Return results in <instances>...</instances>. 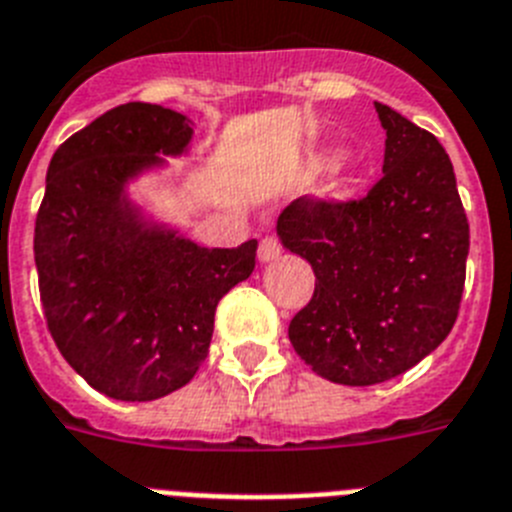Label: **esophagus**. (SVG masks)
Returning a JSON list of instances; mask_svg holds the SVG:
<instances>
[{
    "label": "esophagus",
    "instance_id": "1",
    "mask_svg": "<svg viewBox=\"0 0 512 512\" xmlns=\"http://www.w3.org/2000/svg\"><path fill=\"white\" fill-rule=\"evenodd\" d=\"M281 252H283V247H281V242H278V239L262 237V242H260V260L262 262L278 260V257H281Z\"/></svg>",
    "mask_w": 512,
    "mask_h": 512
}]
</instances>
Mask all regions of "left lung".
I'll return each mask as SVG.
<instances>
[{
	"label": "left lung",
	"mask_w": 512,
	"mask_h": 512,
	"mask_svg": "<svg viewBox=\"0 0 512 512\" xmlns=\"http://www.w3.org/2000/svg\"><path fill=\"white\" fill-rule=\"evenodd\" d=\"M384 175L361 198L304 195L278 216L286 250L317 283L291 319L301 361L345 386L389 381L433 353L459 317L469 221L453 164L433 133L373 102Z\"/></svg>",
	"instance_id": "obj_1"
}]
</instances>
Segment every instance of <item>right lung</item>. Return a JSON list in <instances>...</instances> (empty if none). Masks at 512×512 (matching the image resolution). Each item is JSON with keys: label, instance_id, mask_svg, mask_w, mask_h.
<instances>
[{"label": "right lung", "instance_id": "obj_1", "mask_svg": "<svg viewBox=\"0 0 512 512\" xmlns=\"http://www.w3.org/2000/svg\"><path fill=\"white\" fill-rule=\"evenodd\" d=\"M188 118L126 102L56 149L35 216V268L56 348L92 389L151 402L206 361L216 306L255 270L257 239L208 250L139 221L128 177L180 154Z\"/></svg>", "mask_w": 512, "mask_h": 512}]
</instances>
